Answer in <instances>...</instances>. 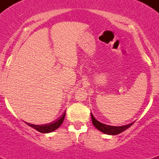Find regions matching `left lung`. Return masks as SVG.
<instances>
[{
	"label": "left lung",
	"instance_id": "8db88e82",
	"mask_svg": "<svg viewBox=\"0 0 159 159\" xmlns=\"http://www.w3.org/2000/svg\"><path fill=\"white\" fill-rule=\"evenodd\" d=\"M91 116H92V120L93 125L96 127L98 130H99L100 131L103 132L105 134H120L121 132L124 131L125 130H127L128 127H130L133 123H130V124L124 125V126H122V127H113V126H108V125L103 124V123L99 122L97 119H95V118L94 117L93 115L91 113Z\"/></svg>",
	"mask_w": 159,
	"mask_h": 159
}]
</instances>
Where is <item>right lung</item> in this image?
I'll return each mask as SVG.
<instances>
[{"mask_svg":"<svg viewBox=\"0 0 159 159\" xmlns=\"http://www.w3.org/2000/svg\"><path fill=\"white\" fill-rule=\"evenodd\" d=\"M65 113L66 111L63 114V116H60L59 119H57L56 121H53L52 123H50L48 124H43V125H34L31 124V123H26L29 126L32 127V128L36 129V130H38L40 133H49V132H52L53 130H57L60 125L62 124V123L64 122V117H65Z\"/></svg>","mask_w":159,"mask_h":159,"instance_id":"obj_1","label":"right lung"}]
</instances>
